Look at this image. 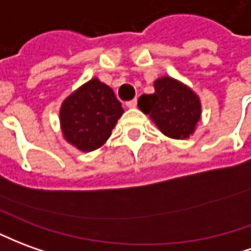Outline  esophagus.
<instances>
[{"label": "esophagus", "instance_id": "esophagus-1", "mask_svg": "<svg viewBox=\"0 0 251 251\" xmlns=\"http://www.w3.org/2000/svg\"><path fill=\"white\" fill-rule=\"evenodd\" d=\"M126 106H127L129 108H134L136 106H137V99H133V100L126 101Z\"/></svg>", "mask_w": 251, "mask_h": 251}]
</instances>
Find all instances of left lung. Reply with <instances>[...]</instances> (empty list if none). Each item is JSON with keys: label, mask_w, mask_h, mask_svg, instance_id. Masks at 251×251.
<instances>
[{"label": "left lung", "mask_w": 251, "mask_h": 251, "mask_svg": "<svg viewBox=\"0 0 251 251\" xmlns=\"http://www.w3.org/2000/svg\"><path fill=\"white\" fill-rule=\"evenodd\" d=\"M153 85V94L140 96L138 108L148 114L167 137L176 140L190 137L201 118L199 96L173 77H160Z\"/></svg>", "instance_id": "left-lung-1"}]
</instances>
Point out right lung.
<instances>
[{"label":"right lung","mask_w":251,"mask_h":251,"mask_svg":"<svg viewBox=\"0 0 251 251\" xmlns=\"http://www.w3.org/2000/svg\"><path fill=\"white\" fill-rule=\"evenodd\" d=\"M122 114L124 108L113 89L92 78L62 101L59 122L68 143L91 152L107 141Z\"/></svg>","instance_id":"right-lung-1"}]
</instances>
